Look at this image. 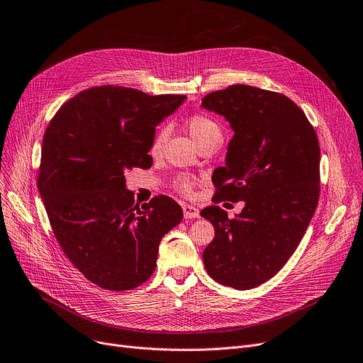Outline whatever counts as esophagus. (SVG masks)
Segmentation results:
<instances>
[{
	"label": "esophagus",
	"mask_w": 363,
	"mask_h": 363,
	"mask_svg": "<svg viewBox=\"0 0 363 363\" xmlns=\"http://www.w3.org/2000/svg\"><path fill=\"white\" fill-rule=\"evenodd\" d=\"M183 214L184 219H196V217H199V210L195 206L183 204Z\"/></svg>",
	"instance_id": "obj_1"
}]
</instances>
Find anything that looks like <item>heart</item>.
I'll use <instances>...</instances> for the list:
<instances>
[{
  "label": "heart",
  "instance_id": "heart-1",
  "mask_svg": "<svg viewBox=\"0 0 363 363\" xmlns=\"http://www.w3.org/2000/svg\"><path fill=\"white\" fill-rule=\"evenodd\" d=\"M184 126L187 129V133L191 134V137L196 141V144L204 143L207 140H220L222 137V129L213 118L207 114L196 113L192 114L189 119H186ZM165 131L164 129H159V131L155 134L152 144H150V153L156 155L159 150H161L162 141H164ZM194 180L191 177L186 176H179L174 179V187L176 191L183 194V195H191L194 192Z\"/></svg>",
  "mask_w": 363,
  "mask_h": 363
}]
</instances>
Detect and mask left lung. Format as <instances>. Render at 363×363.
Listing matches in <instances>:
<instances>
[{"label": "left lung", "instance_id": "1", "mask_svg": "<svg viewBox=\"0 0 363 363\" xmlns=\"http://www.w3.org/2000/svg\"><path fill=\"white\" fill-rule=\"evenodd\" d=\"M202 107L235 133L213 174L214 206L201 211L216 234L202 259L211 279L245 291L277 274L306 234L320 194V146L306 113L279 92L232 84ZM222 200L246 206L229 220Z\"/></svg>", "mask_w": 363, "mask_h": 363}]
</instances>
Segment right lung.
<instances>
[{
  "label": "right lung",
  "mask_w": 363,
  "mask_h": 363,
  "mask_svg": "<svg viewBox=\"0 0 363 363\" xmlns=\"http://www.w3.org/2000/svg\"><path fill=\"white\" fill-rule=\"evenodd\" d=\"M184 98L94 86L68 99L46 129L37 186L52 230L71 264L107 291L149 280L159 242L183 219L165 195L140 208L123 172L152 167L155 126Z\"/></svg>",
  "instance_id": "obj_1"
}]
</instances>
